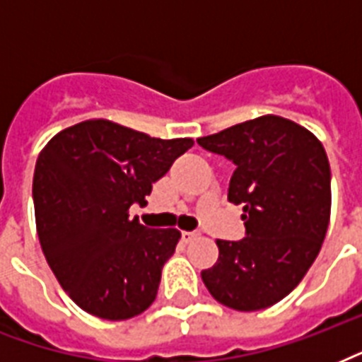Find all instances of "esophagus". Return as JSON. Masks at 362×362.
Returning a JSON list of instances; mask_svg holds the SVG:
<instances>
[{
  "label": "esophagus",
  "instance_id": "esophagus-1",
  "mask_svg": "<svg viewBox=\"0 0 362 362\" xmlns=\"http://www.w3.org/2000/svg\"><path fill=\"white\" fill-rule=\"evenodd\" d=\"M197 237H199L197 231H184L182 233V242H184V244H189V242H193Z\"/></svg>",
  "mask_w": 362,
  "mask_h": 362
}]
</instances>
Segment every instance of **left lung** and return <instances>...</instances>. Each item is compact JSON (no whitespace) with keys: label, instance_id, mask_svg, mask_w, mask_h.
Listing matches in <instances>:
<instances>
[{"label":"left lung","instance_id":"obj_1","mask_svg":"<svg viewBox=\"0 0 362 362\" xmlns=\"http://www.w3.org/2000/svg\"><path fill=\"white\" fill-rule=\"evenodd\" d=\"M197 142L235 163L227 199L242 204L246 237L216 240L220 257L201 272L227 308L255 312L280 303L317 257L331 218V167L320 139L267 115Z\"/></svg>","mask_w":362,"mask_h":362}]
</instances>
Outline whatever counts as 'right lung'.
<instances>
[{
    "mask_svg": "<svg viewBox=\"0 0 362 362\" xmlns=\"http://www.w3.org/2000/svg\"><path fill=\"white\" fill-rule=\"evenodd\" d=\"M193 146L110 120H86L54 135L33 175L37 235L65 293L84 312L122 321L156 300L178 229H148L129 218L152 184Z\"/></svg>",
    "mask_w": 362,
    "mask_h": 362,
    "instance_id": "obj_1",
    "label": "right lung"
}]
</instances>
